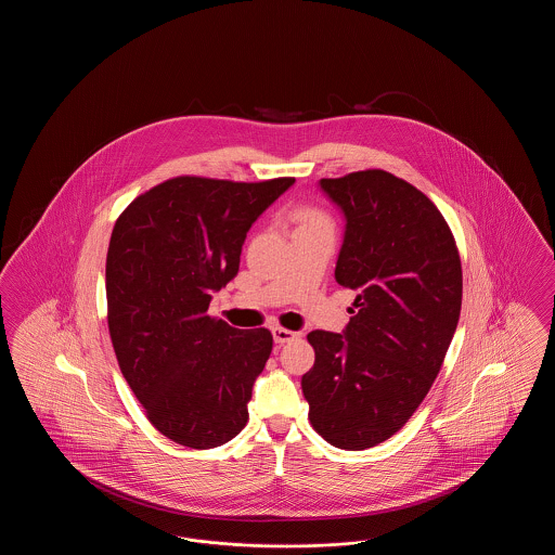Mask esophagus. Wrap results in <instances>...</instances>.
<instances>
[{
	"mask_svg": "<svg viewBox=\"0 0 555 555\" xmlns=\"http://www.w3.org/2000/svg\"><path fill=\"white\" fill-rule=\"evenodd\" d=\"M272 335H274V341L281 345L289 344V341L299 337V333L289 331V328H283V326H274V328H272Z\"/></svg>",
	"mask_w": 555,
	"mask_h": 555,
	"instance_id": "34e87169",
	"label": "esophagus"
}]
</instances>
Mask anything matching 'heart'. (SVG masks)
<instances>
[{"label": "heart", "mask_w": 555, "mask_h": 555, "mask_svg": "<svg viewBox=\"0 0 555 555\" xmlns=\"http://www.w3.org/2000/svg\"><path fill=\"white\" fill-rule=\"evenodd\" d=\"M297 222H299V229H306V227H318V224H328L326 216L322 211L314 210V208H301L295 214Z\"/></svg>", "instance_id": "obj_1"}]
</instances>
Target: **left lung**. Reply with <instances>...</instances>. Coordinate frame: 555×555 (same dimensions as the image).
<instances>
[{"instance_id":"8db88e82","label":"left lung","mask_w":555,"mask_h":555,"mask_svg":"<svg viewBox=\"0 0 555 555\" xmlns=\"http://www.w3.org/2000/svg\"><path fill=\"white\" fill-rule=\"evenodd\" d=\"M320 186L347 220L335 281L358 295L344 335H308L317 360L301 389L318 435L360 451L393 437L433 387L460 320L462 262L443 214L396 175Z\"/></svg>"}]
</instances>
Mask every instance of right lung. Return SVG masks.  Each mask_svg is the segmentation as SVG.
<instances>
[{
  "label": "right lung",
  "mask_w": 555,
  "mask_h": 555,
  "mask_svg": "<svg viewBox=\"0 0 555 555\" xmlns=\"http://www.w3.org/2000/svg\"><path fill=\"white\" fill-rule=\"evenodd\" d=\"M293 183L175 177L134 197L114 224L109 339L147 421L179 446L218 448L247 424L272 335L210 317L211 291L237 274L249 227Z\"/></svg>",
  "instance_id": "add662e5"
}]
</instances>
